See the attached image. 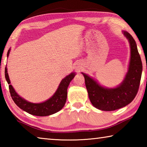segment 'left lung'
<instances>
[{
    "label": "left lung",
    "mask_w": 147,
    "mask_h": 147,
    "mask_svg": "<svg viewBox=\"0 0 147 147\" xmlns=\"http://www.w3.org/2000/svg\"><path fill=\"white\" fill-rule=\"evenodd\" d=\"M124 34L130 45L131 56L128 71L120 86L113 89L103 88L82 73L89 100L96 108L100 110L114 111L126 106L134 100L138 92L142 74V62L133 37L127 32H124Z\"/></svg>",
    "instance_id": "left-lung-1"
}]
</instances>
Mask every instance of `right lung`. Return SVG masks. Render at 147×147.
<instances>
[{
	"label": "right lung",
	"mask_w": 147,
	"mask_h": 147,
	"mask_svg": "<svg viewBox=\"0 0 147 147\" xmlns=\"http://www.w3.org/2000/svg\"><path fill=\"white\" fill-rule=\"evenodd\" d=\"M9 50L7 54L8 56L9 53ZM75 76L74 73H71L63 79L58 87V89L54 95L48 100L39 104H34L29 102L19 96L14 90L11 85H10V80L9 79L8 71L6 67L5 68V78L9 84V93L14 102L23 110L31 115L36 116H47L58 112L63 108L66 102L67 96V88L71 81Z\"/></svg>",
	"instance_id": "1"
}]
</instances>
